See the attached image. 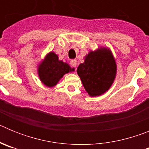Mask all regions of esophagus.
<instances>
[{"label":"esophagus","instance_id":"1","mask_svg":"<svg viewBox=\"0 0 149 149\" xmlns=\"http://www.w3.org/2000/svg\"><path fill=\"white\" fill-rule=\"evenodd\" d=\"M70 64L72 67H76V65H77V60H75V59L72 60L70 62Z\"/></svg>","mask_w":149,"mask_h":149}]
</instances>
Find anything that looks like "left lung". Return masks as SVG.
<instances>
[{
  "label": "left lung",
  "mask_w": 149,
  "mask_h": 149,
  "mask_svg": "<svg viewBox=\"0 0 149 149\" xmlns=\"http://www.w3.org/2000/svg\"><path fill=\"white\" fill-rule=\"evenodd\" d=\"M77 74L89 96L105 93L112 86L116 74V63L111 51L106 48L90 51L84 63L77 67Z\"/></svg>",
  "instance_id": "left-lung-1"
}]
</instances>
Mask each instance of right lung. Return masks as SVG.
Instances as JSON below:
<instances>
[{"label":"right lung","instance_id":"obj_1","mask_svg":"<svg viewBox=\"0 0 149 149\" xmlns=\"http://www.w3.org/2000/svg\"><path fill=\"white\" fill-rule=\"evenodd\" d=\"M74 70V68H71L66 63L59 60L56 54L50 52L38 66V74L40 81L46 86L53 87L65 74Z\"/></svg>","mask_w":149,"mask_h":149}]
</instances>
